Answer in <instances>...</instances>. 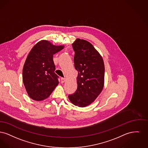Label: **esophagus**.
I'll list each match as a JSON object with an SVG mask.
<instances>
[{
  "mask_svg": "<svg viewBox=\"0 0 148 148\" xmlns=\"http://www.w3.org/2000/svg\"><path fill=\"white\" fill-rule=\"evenodd\" d=\"M65 82V78H61V82L64 83Z\"/></svg>",
  "mask_w": 148,
  "mask_h": 148,
  "instance_id": "esophagus-1",
  "label": "esophagus"
}]
</instances>
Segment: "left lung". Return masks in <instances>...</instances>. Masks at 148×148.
Listing matches in <instances>:
<instances>
[{"label":"left lung","instance_id":"1","mask_svg":"<svg viewBox=\"0 0 148 148\" xmlns=\"http://www.w3.org/2000/svg\"><path fill=\"white\" fill-rule=\"evenodd\" d=\"M72 45L75 51L74 65L77 71V88L69 95L71 102L79 107L91 104L103 87L105 66L103 59L92 45L77 39Z\"/></svg>","mask_w":148,"mask_h":148}]
</instances>
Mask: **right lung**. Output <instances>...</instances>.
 Instances as JSON below:
<instances>
[{"instance_id": "1", "label": "right lung", "mask_w": 148, "mask_h": 148, "mask_svg": "<svg viewBox=\"0 0 148 148\" xmlns=\"http://www.w3.org/2000/svg\"><path fill=\"white\" fill-rule=\"evenodd\" d=\"M63 48L43 40L33 47L28 55L23 69V81L33 100L47 99L58 85L59 77L55 73L53 57Z\"/></svg>"}]
</instances>
